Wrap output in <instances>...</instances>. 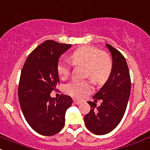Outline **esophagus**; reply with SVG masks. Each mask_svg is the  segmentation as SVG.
I'll return each mask as SVG.
<instances>
[{"mask_svg":"<svg viewBox=\"0 0 150 150\" xmlns=\"http://www.w3.org/2000/svg\"><path fill=\"white\" fill-rule=\"evenodd\" d=\"M73 102H74V104H76V105H79L80 103H81V102H80V101H79V100H75V99H74Z\"/></svg>","mask_w":150,"mask_h":150,"instance_id":"1","label":"esophagus"}]
</instances>
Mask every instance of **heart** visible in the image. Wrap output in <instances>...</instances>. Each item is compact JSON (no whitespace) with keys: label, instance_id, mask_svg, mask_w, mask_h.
<instances>
[{"label":"heart","instance_id":"b5f03b06","mask_svg":"<svg viewBox=\"0 0 150 150\" xmlns=\"http://www.w3.org/2000/svg\"><path fill=\"white\" fill-rule=\"evenodd\" d=\"M70 61L74 66H84L85 76L98 84L107 81L112 72L110 58L93 46H84L76 50L71 54ZM57 71L61 78H66L71 72V65L64 61H60L57 65ZM65 90L71 96L82 99L92 92L93 87L89 81L74 80L66 84Z\"/></svg>","mask_w":150,"mask_h":150}]
</instances>
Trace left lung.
<instances>
[{
  "label": "left lung",
  "mask_w": 150,
  "mask_h": 150,
  "mask_svg": "<svg viewBox=\"0 0 150 150\" xmlns=\"http://www.w3.org/2000/svg\"><path fill=\"white\" fill-rule=\"evenodd\" d=\"M112 58V69L108 79L94 95L95 102L102 100L100 106L88 102L90 111L84 116L88 130L96 135L112 132L123 118L131 92V78L124 56L110 45L106 44Z\"/></svg>",
  "instance_id": "1"
}]
</instances>
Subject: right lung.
Instances as JSON below:
<instances>
[{
    "label": "right lung",
    "mask_w": 150,
    "mask_h": 150,
    "mask_svg": "<svg viewBox=\"0 0 150 150\" xmlns=\"http://www.w3.org/2000/svg\"><path fill=\"white\" fill-rule=\"evenodd\" d=\"M71 45L47 40L27 57L20 76L18 95L26 121L33 130L52 136L64 127L66 110L72 104L69 95L51 98L59 81L57 65Z\"/></svg>",
    "instance_id": "obj_1"
}]
</instances>
